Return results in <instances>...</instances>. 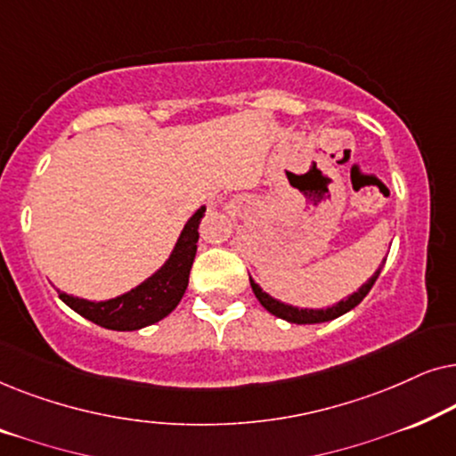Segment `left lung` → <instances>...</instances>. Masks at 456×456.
I'll return each instance as SVG.
<instances>
[{"label":"left lung","mask_w":456,"mask_h":456,"mask_svg":"<svg viewBox=\"0 0 456 456\" xmlns=\"http://www.w3.org/2000/svg\"><path fill=\"white\" fill-rule=\"evenodd\" d=\"M384 264H386V259L382 261V265ZM382 265H379V270L373 273V276L367 280V282L361 286L357 292H353V295L345 298V301L336 303L334 307H328V309H298V307H292V305H284V303L276 301L273 297L267 295V292L261 290L259 284H255L253 278H248V280H251V289L255 292V297H257V301L264 305V307L270 311L272 315H276V317H280V320H286L290 323H322V322L336 320V317L345 315L346 311L357 307V305L367 297V292L371 290V286L376 284L379 272H382Z\"/></svg>","instance_id":"obj_1"}]
</instances>
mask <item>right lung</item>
<instances>
[{
	"instance_id": "obj_1",
	"label": "right lung",
	"mask_w": 456,
	"mask_h": 456,
	"mask_svg": "<svg viewBox=\"0 0 456 456\" xmlns=\"http://www.w3.org/2000/svg\"><path fill=\"white\" fill-rule=\"evenodd\" d=\"M203 216L205 208L197 209V214L186 222L164 267L126 295L99 303L66 295V292H60V298L78 315L102 328L118 330V332H133V330H141L164 320L176 309L186 286H189V273L197 253L199 224Z\"/></svg>"
}]
</instances>
